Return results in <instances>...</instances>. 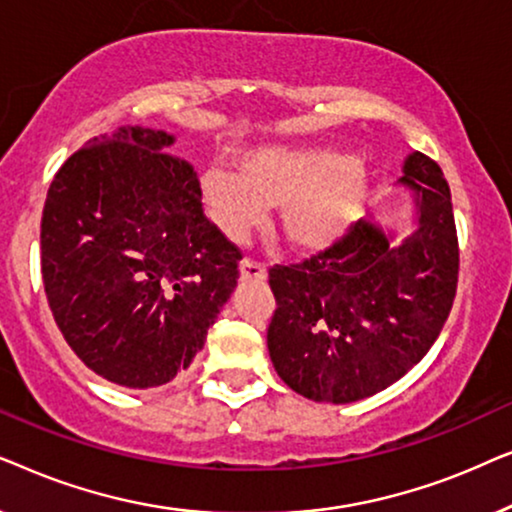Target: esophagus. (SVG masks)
<instances>
[{
    "instance_id": "34e87169",
    "label": "esophagus",
    "mask_w": 512,
    "mask_h": 512,
    "mask_svg": "<svg viewBox=\"0 0 512 512\" xmlns=\"http://www.w3.org/2000/svg\"><path fill=\"white\" fill-rule=\"evenodd\" d=\"M265 275V268L261 263L256 261H249V258H244V261L240 263V277L244 279V282H263Z\"/></svg>"
}]
</instances>
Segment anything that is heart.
Listing matches in <instances>:
<instances>
[{
  "mask_svg": "<svg viewBox=\"0 0 512 512\" xmlns=\"http://www.w3.org/2000/svg\"><path fill=\"white\" fill-rule=\"evenodd\" d=\"M370 191L373 181L363 163L338 149L263 146L242 153L240 174L209 167L200 177L209 219L228 240H247L268 219V207H282L286 242L310 254L349 235Z\"/></svg>",
  "mask_w": 512,
  "mask_h": 512,
  "instance_id": "heart-1",
  "label": "heart"
}]
</instances>
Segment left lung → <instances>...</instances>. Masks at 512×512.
<instances>
[{
    "label": "left lung",
    "instance_id": "obj_1",
    "mask_svg": "<svg viewBox=\"0 0 512 512\" xmlns=\"http://www.w3.org/2000/svg\"><path fill=\"white\" fill-rule=\"evenodd\" d=\"M398 184L417 207V230L401 244L361 219L331 249L270 268L272 366L310 401L354 403L387 389L424 359L452 310L459 242L450 186L419 151L405 158Z\"/></svg>",
    "mask_w": 512,
    "mask_h": 512
}]
</instances>
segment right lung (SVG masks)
<instances>
[{
    "mask_svg": "<svg viewBox=\"0 0 512 512\" xmlns=\"http://www.w3.org/2000/svg\"><path fill=\"white\" fill-rule=\"evenodd\" d=\"M172 144L139 125L90 139L41 216L55 324L93 373L128 389L191 366L240 277V249L202 212L198 174Z\"/></svg>",
    "mask_w": 512,
    "mask_h": 512,
    "instance_id": "add662e5",
    "label": "right lung"
}]
</instances>
